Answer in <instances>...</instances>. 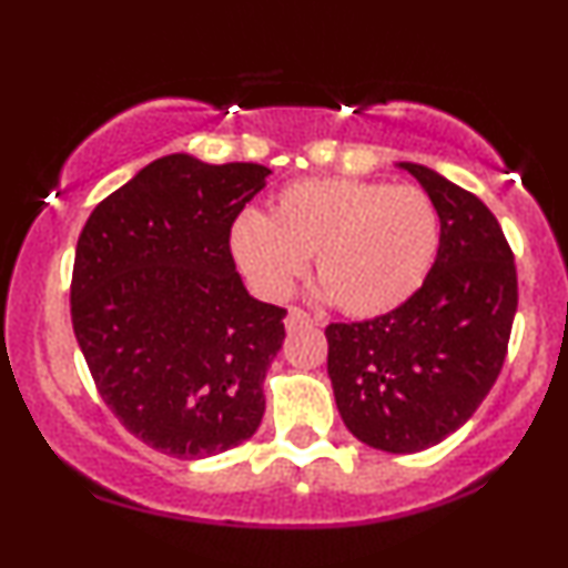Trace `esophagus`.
<instances>
[{"mask_svg": "<svg viewBox=\"0 0 568 568\" xmlns=\"http://www.w3.org/2000/svg\"><path fill=\"white\" fill-rule=\"evenodd\" d=\"M312 323H314V320L304 310H298V306H291L288 314H285V331H288V333L298 331V327L312 325Z\"/></svg>", "mask_w": 568, "mask_h": 568, "instance_id": "esophagus-1", "label": "esophagus"}]
</instances>
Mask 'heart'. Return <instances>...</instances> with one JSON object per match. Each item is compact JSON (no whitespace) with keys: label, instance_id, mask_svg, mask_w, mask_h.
<instances>
[{"label":"heart","instance_id":"obj_1","mask_svg":"<svg viewBox=\"0 0 568 568\" xmlns=\"http://www.w3.org/2000/svg\"><path fill=\"white\" fill-rule=\"evenodd\" d=\"M230 251L256 293L285 298L314 256L323 296L352 317H375L413 298L439 251V214L423 190L320 176L291 182L270 216L241 211Z\"/></svg>","mask_w":568,"mask_h":568}]
</instances>
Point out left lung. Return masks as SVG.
Wrapping results in <instances>:
<instances>
[{"mask_svg": "<svg viewBox=\"0 0 568 568\" xmlns=\"http://www.w3.org/2000/svg\"><path fill=\"white\" fill-rule=\"evenodd\" d=\"M439 214V251L420 291L365 323L325 327L327 375L346 428L407 455L466 423L495 386L518 306L516 264L491 211L420 163H396Z\"/></svg>", "mask_w": 568, "mask_h": 568, "instance_id": "obj_1", "label": "left lung"}]
</instances>
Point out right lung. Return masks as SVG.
Here are the masks:
<instances>
[{"label": "right lung", "mask_w": 568, "mask_h": 568, "mask_svg": "<svg viewBox=\"0 0 568 568\" xmlns=\"http://www.w3.org/2000/svg\"><path fill=\"white\" fill-rule=\"evenodd\" d=\"M272 172L174 153L94 206L77 243L73 333L121 426L195 460L251 439L285 310L245 291L230 227Z\"/></svg>", "instance_id": "add662e5"}]
</instances>
